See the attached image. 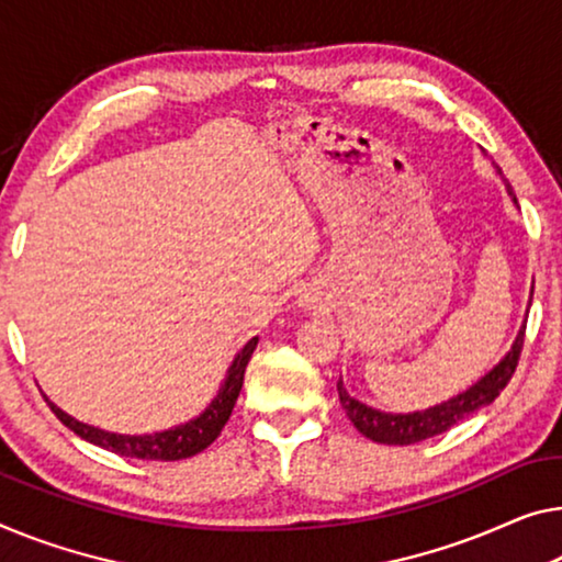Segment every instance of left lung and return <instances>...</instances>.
<instances>
[{
  "label": "left lung",
  "mask_w": 562,
  "mask_h": 562,
  "mask_svg": "<svg viewBox=\"0 0 562 562\" xmlns=\"http://www.w3.org/2000/svg\"><path fill=\"white\" fill-rule=\"evenodd\" d=\"M509 194H513V189H509ZM522 346H525V328L520 330V335H517L513 350H509V353L502 358V361L492 368L482 381H476L472 389L459 393L454 398L443 401L439 406L426 408V412H414V414L379 412V408L366 406L358 398L350 396L346 386H342V381H338L340 406L346 408V414L350 422H353L356 429L371 441L389 443V447H406V443L431 439L437 437V434L451 429V426L462 422V418H467L469 414L480 412L482 406H490L492 401L499 396L502 389H505L509 379H513L517 361H520Z\"/></svg>",
  "instance_id": "8db88e82"
}]
</instances>
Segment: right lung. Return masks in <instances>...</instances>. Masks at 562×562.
I'll use <instances>...</instances> for the list:
<instances>
[{
  "mask_svg": "<svg viewBox=\"0 0 562 562\" xmlns=\"http://www.w3.org/2000/svg\"><path fill=\"white\" fill-rule=\"evenodd\" d=\"M257 340L252 338L245 348L239 350L237 358L227 373V381L216 393V398L209 404V408L201 416H196L194 422L176 426V429L169 431H158V434H144V437H128V434H111L103 429H95V426H88L78 422V418L67 416L63 408H57L53 401H47V406L53 408V414L60 418V422L67 426V429L78 434L80 439H86L95 447H103L113 454L121 457H131V459H154V462H179V459H189L204 451L209 443H212L216 437H220L224 424L229 422L232 408L237 404V396L241 391V383H245V371L249 358H252Z\"/></svg>",
  "mask_w": 562,
  "mask_h": 562,
  "instance_id": "1",
  "label": "right lung"
}]
</instances>
